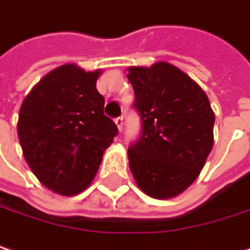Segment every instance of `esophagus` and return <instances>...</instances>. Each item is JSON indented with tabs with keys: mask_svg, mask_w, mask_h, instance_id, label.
<instances>
[{
	"mask_svg": "<svg viewBox=\"0 0 250 250\" xmlns=\"http://www.w3.org/2000/svg\"><path fill=\"white\" fill-rule=\"evenodd\" d=\"M114 123L117 125V128L122 131V128H123V117L120 116V117H117V119H114Z\"/></svg>",
	"mask_w": 250,
	"mask_h": 250,
	"instance_id": "1",
	"label": "esophagus"
}]
</instances>
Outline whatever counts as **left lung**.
I'll return each mask as SVG.
<instances>
[{"instance_id": "8db88e82", "label": "left lung", "mask_w": 250, "mask_h": 250, "mask_svg": "<svg viewBox=\"0 0 250 250\" xmlns=\"http://www.w3.org/2000/svg\"><path fill=\"white\" fill-rule=\"evenodd\" d=\"M141 134L128 147V166L143 192L172 198L198 178L213 146L215 114L208 96L167 62L128 67Z\"/></svg>"}]
</instances>
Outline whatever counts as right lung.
I'll return each mask as SVG.
<instances>
[{"mask_svg": "<svg viewBox=\"0 0 250 250\" xmlns=\"http://www.w3.org/2000/svg\"><path fill=\"white\" fill-rule=\"evenodd\" d=\"M100 70L73 63L49 72L22 102L18 137L38 180L61 195H76L93 181L119 130L104 116L96 89Z\"/></svg>", "mask_w": 250, "mask_h": 250, "instance_id": "1", "label": "right lung"}]
</instances>
